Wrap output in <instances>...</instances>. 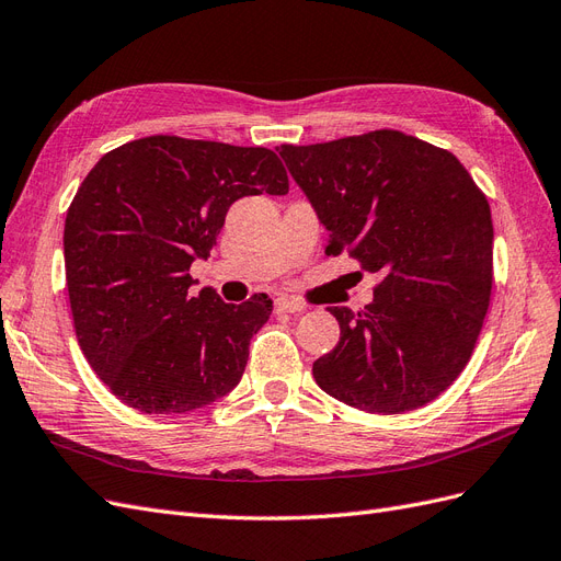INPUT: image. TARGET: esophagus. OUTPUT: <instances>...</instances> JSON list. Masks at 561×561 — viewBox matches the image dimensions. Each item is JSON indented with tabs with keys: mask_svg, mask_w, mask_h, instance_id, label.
I'll return each mask as SVG.
<instances>
[{
	"mask_svg": "<svg viewBox=\"0 0 561 561\" xmlns=\"http://www.w3.org/2000/svg\"><path fill=\"white\" fill-rule=\"evenodd\" d=\"M274 307H276V313H299V311H304V304L293 299V297H278Z\"/></svg>",
	"mask_w": 561,
	"mask_h": 561,
	"instance_id": "34e87169",
	"label": "esophagus"
}]
</instances>
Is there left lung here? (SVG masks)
Returning a JSON list of instances; mask_svg holds the SVG:
<instances>
[{"label":"left lung","instance_id":"obj_1","mask_svg":"<svg viewBox=\"0 0 561 561\" xmlns=\"http://www.w3.org/2000/svg\"><path fill=\"white\" fill-rule=\"evenodd\" d=\"M287 171L344 250L379 276L365 311L330 307L339 344L313 363L316 383L355 410H419L461 375L494 280L484 194L447 149L400 130L322 145H280Z\"/></svg>","mask_w":561,"mask_h":561}]
</instances>
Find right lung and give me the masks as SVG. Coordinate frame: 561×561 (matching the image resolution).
Returning a JSON list of instances; mask_svg holds the SVG:
<instances>
[{
  "mask_svg": "<svg viewBox=\"0 0 561 561\" xmlns=\"http://www.w3.org/2000/svg\"><path fill=\"white\" fill-rule=\"evenodd\" d=\"M264 147L151 135L116 147L81 182L65 217V278L75 332L112 393L145 414H186L239 386L266 295L227 304L194 293L227 210L287 194Z\"/></svg>",
  "mask_w": 561,
  "mask_h": 561,
  "instance_id": "right-lung-1",
  "label": "right lung"
}]
</instances>
